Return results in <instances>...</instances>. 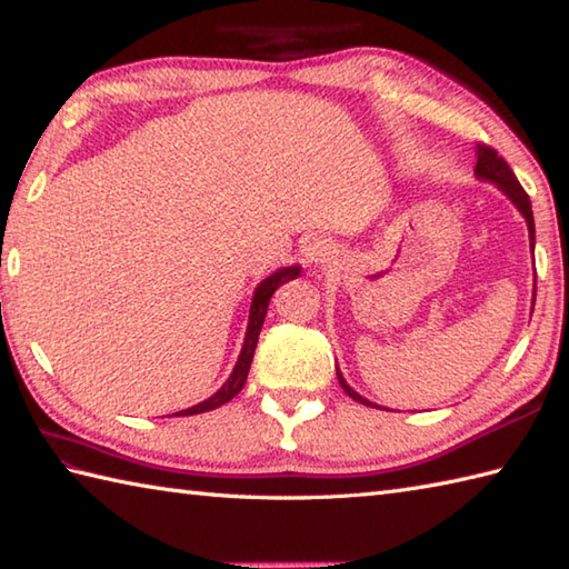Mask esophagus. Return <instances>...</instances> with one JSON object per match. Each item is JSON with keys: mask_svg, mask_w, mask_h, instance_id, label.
<instances>
[{"mask_svg": "<svg viewBox=\"0 0 569 569\" xmlns=\"http://www.w3.org/2000/svg\"><path fill=\"white\" fill-rule=\"evenodd\" d=\"M332 257V247L328 244V239H320V237H312L308 244L303 247V259L308 266H320Z\"/></svg>", "mask_w": 569, "mask_h": 569, "instance_id": "esophagus-1", "label": "esophagus"}]
</instances>
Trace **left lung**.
I'll return each instance as SVG.
<instances>
[{
  "label": "left lung",
  "mask_w": 569,
  "mask_h": 569,
  "mask_svg": "<svg viewBox=\"0 0 569 569\" xmlns=\"http://www.w3.org/2000/svg\"><path fill=\"white\" fill-rule=\"evenodd\" d=\"M475 176L479 178V180H489V183H493L497 186L506 198H509L513 204H516V210L523 214V220H526V224H528V237H530V249L536 247V222H533V210H530V198H528V192L521 188V183H518V178L513 176V171L509 168V163H506L501 156L493 151L491 147H487V143H477V166H475ZM536 296V293H533ZM536 300V298H533ZM337 379H340V386L345 389V393L349 396V398H355L357 403H361V406H377V403H371V401H367L365 396H359L352 386H349L347 381H345V377H342V371L337 369Z\"/></svg>",
  "instance_id": "obj_1"
}]
</instances>
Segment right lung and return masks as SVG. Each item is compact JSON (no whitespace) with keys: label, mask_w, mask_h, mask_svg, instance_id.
<instances>
[{"label":"right lung","mask_w":569,"mask_h":569,"mask_svg":"<svg viewBox=\"0 0 569 569\" xmlns=\"http://www.w3.org/2000/svg\"><path fill=\"white\" fill-rule=\"evenodd\" d=\"M300 276V266L293 263V266H283V269L273 271L271 276H266L263 281L253 288V298H251V308H249V322H247V335H244V345H241V352H239V359L237 365L232 369V373H229V379L222 383V389L212 393L210 398H204L202 403L192 406V408H186V410H178V413L173 416H198V413H204V410H214L224 406L227 401H232V398L244 389L247 383V373H249V367H251V359H253V349H257V342H259V332L263 328V318H266V310H269V300L271 296L276 293L278 286H283L288 281H293V278Z\"/></svg>","instance_id":"add662e5"}]
</instances>
